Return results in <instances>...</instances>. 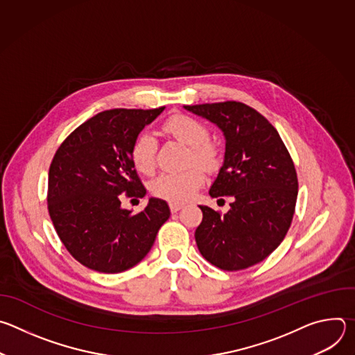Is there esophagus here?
Segmentation results:
<instances>
[{
	"label": "esophagus",
	"instance_id": "esophagus-1",
	"mask_svg": "<svg viewBox=\"0 0 355 355\" xmlns=\"http://www.w3.org/2000/svg\"><path fill=\"white\" fill-rule=\"evenodd\" d=\"M182 207H184L182 204H175V202H173V204H170V209H171V212H173V214L178 212Z\"/></svg>",
	"mask_w": 355,
	"mask_h": 355
}]
</instances>
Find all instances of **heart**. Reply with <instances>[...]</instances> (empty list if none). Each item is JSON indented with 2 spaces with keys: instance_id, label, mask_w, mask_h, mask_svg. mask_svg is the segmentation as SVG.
<instances>
[{
  "instance_id": "heart-1",
  "label": "heart",
  "mask_w": 355,
  "mask_h": 355,
  "mask_svg": "<svg viewBox=\"0 0 355 355\" xmlns=\"http://www.w3.org/2000/svg\"><path fill=\"white\" fill-rule=\"evenodd\" d=\"M164 132L191 147L189 163H196L204 168H214L218 164V150L209 143V129L195 118L174 115L166 121ZM156 137L150 133H140L132 146V160L135 167L150 174L156 164ZM204 181V174L196 167L181 173H163L151 182V192L170 202L188 200Z\"/></svg>"
}]
</instances>
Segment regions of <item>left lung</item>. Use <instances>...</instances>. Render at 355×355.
Returning <instances> with one entry per match:
<instances>
[{"instance_id": "8db88e82", "label": "left lung", "mask_w": 355, "mask_h": 355, "mask_svg": "<svg viewBox=\"0 0 355 355\" xmlns=\"http://www.w3.org/2000/svg\"><path fill=\"white\" fill-rule=\"evenodd\" d=\"M184 108L222 130L225 159L209 195L233 198L225 215L199 205L204 218L195 230L196 245L220 270L248 268L267 259L291 226L297 198L293 162L277 129L245 104Z\"/></svg>"}]
</instances>
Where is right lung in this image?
<instances>
[{"label": "right lung", "mask_w": 355, "mask_h": 355, "mask_svg": "<svg viewBox=\"0 0 355 355\" xmlns=\"http://www.w3.org/2000/svg\"><path fill=\"white\" fill-rule=\"evenodd\" d=\"M163 111L99 112L56 151L49 170V215L64 247L87 268L116 274L135 267L170 218L167 202L159 198H150L137 215L121 205V193L146 195L130 151Z\"/></svg>", "instance_id": "1"}]
</instances>
